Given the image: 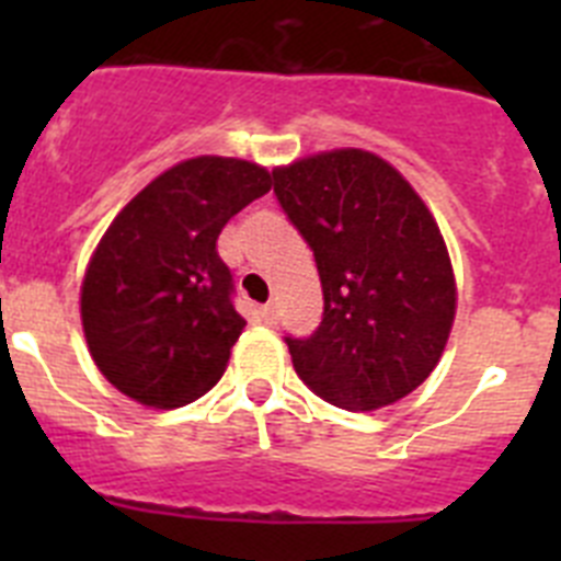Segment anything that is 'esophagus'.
I'll list each match as a JSON object with an SVG mask.
<instances>
[{"label": "esophagus", "instance_id": "obj_1", "mask_svg": "<svg viewBox=\"0 0 561 561\" xmlns=\"http://www.w3.org/2000/svg\"><path fill=\"white\" fill-rule=\"evenodd\" d=\"M261 317H264L266 323H277V304H266L264 309H261Z\"/></svg>", "mask_w": 561, "mask_h": 561}]
</instances>
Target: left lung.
<instances>
[{
	"label": "left lung",
	"mask_w": 561,
	"mask_h": 561,
	"mask_svg": "<svg viewBox=\"0 0 561 561\" xmlns=\"http://www.w3.org/2000/svg\"><path fill=\"white\" fill-rule=\"evenodd\" d=\"M275 196L311 247L323 323L286 336L297 376L345 410H379L433 374L455 320L453 264L433 213L390 162L362 148L272 171Z\"/></svg>",
	"instance_id": "1"
}]
</instances>
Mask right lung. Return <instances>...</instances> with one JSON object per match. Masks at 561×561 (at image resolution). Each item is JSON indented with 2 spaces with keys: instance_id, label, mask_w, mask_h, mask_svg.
Returning <instances> with one entry per match:
<instances>
[{
  "instance_id": "obj_1",
  "label": "right lung",
  "mask_w": 561,
  "mask_h": 561,
  "mask_svg": "<svg viewBox=\"0 0 561 561\" xmlns=\"http://www.w3.org/2000/svg\"><path fill=\"white\" fill-rule=\"evenodd\" d=\"M272 187L266 168L193 157L160 173L103 232L81 286L89 354L146 408H182L221 379L247 320L216 241Z\"/></svg>"
}]
</instances>
